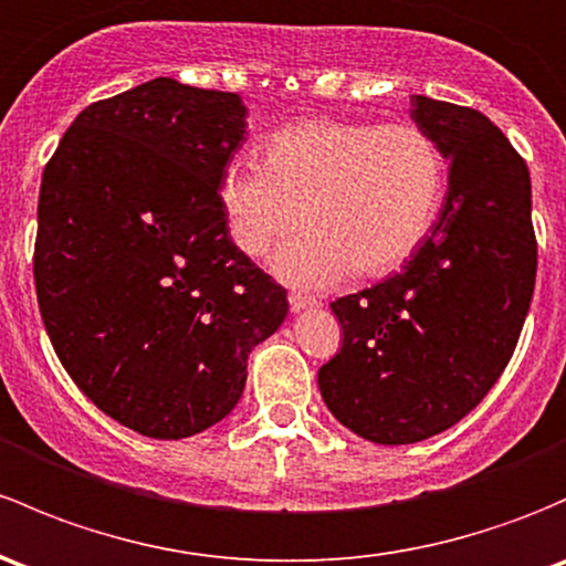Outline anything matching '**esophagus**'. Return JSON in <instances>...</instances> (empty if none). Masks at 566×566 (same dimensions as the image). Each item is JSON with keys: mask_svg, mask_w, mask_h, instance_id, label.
I'll return each instance as SVG.
<instances>
[{"mask_svg": "<svg viewBox=\"0 0 566 566\" xmlns=\"http://www.w3.org/2000/svg\"><path fill=\"white\" fill-rule=\"evenodd\" d=\"M317 306V301L314 298H306V295H301V293H290V308H293V312H303V308H314Z\"/></svg>", "mask_w": 566, "mask_h": 566, "instance_id": "obj_1", "label": "esophagus"}]
</instances>
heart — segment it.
I'll return each instance as SVG.
<instances>
[{
    "instance_id": "heart-1",
    "label": "heart",
    "mask_w": 566,
    "mask_h": 566,
    "mask_svg": "<svg viewBox=\"0 0 566 566\" xmlns=\"http://www.w3.org/2000/svg\"><path fill=\"white\" fill-rule=\"evenodd\" d=\"M444 192L437 140L415 124L303 118L263 143V165L235 159L219 181L230 238L249 258L301 228L279 276L333 287L358 271L388 276L420 247Z\"/></svg>"
}]
</instances>
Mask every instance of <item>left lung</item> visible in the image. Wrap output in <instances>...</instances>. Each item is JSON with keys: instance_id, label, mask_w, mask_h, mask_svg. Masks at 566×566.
Here are the masks:
<instances>
[{"instance_id": "1", "label": "left lung", "mask_w": 566, "mask_h": 566, "mask_svg": "<svg viewBox=\"0 0 566 566\" xmlns=\"http://www.w3.org/2000/svg\"><path fill=\"white\" fill-rule=\"evenodd\" d=\"M412 118L450 159L448 195L401 273L333 301L342 349L317 382L333 418L412 444L467 418L515 353L537 276L523 157L474 108L418 94Z\"/></svg>"}]
</instances>
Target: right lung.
Wrapping results in <instances>:
<instances>
[{"instance_id":"right-lung-1","label":"right lung","mask_w":566,"mask_h":566,"mask_svg":"<svg viewBox=\"0 0 566 566\" xmlns=\"http://www.w3.org/2000/svg\"><path fill=\"white\" fill-rule=\"evenodd\" d=\"M247 140L233 92L154 78L78 113L40 184L34 287L83 396L151 439L230 415L287 293L230 238L219 181Z\"/></svg>"}]
</instances>
